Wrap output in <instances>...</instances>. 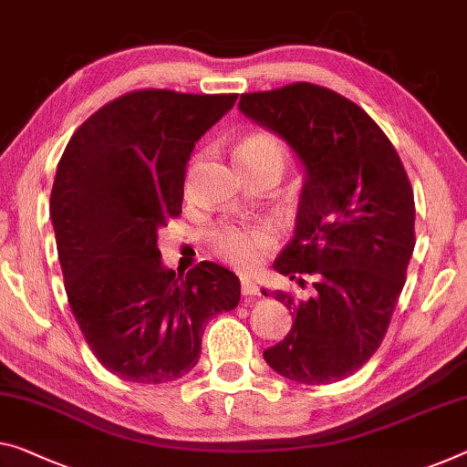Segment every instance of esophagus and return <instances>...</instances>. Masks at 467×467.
<instances>
[{"instance_id": "1", "label": "esophagus", "mask_w": 467, "mask_h": 467, "mask_svg": "<svg viewBox=\"0 0 467 467\" xmlns=\"http://www.w3.org/2000/svg\"><path fill=\"white\" fill-rule=\"evenodd\" d=\"M242 294L244 296H261V288L250 277H242Z\"/></svg>"}]
</instances>
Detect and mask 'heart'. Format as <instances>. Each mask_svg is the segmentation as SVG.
I'll return each instance as SVG.
<instances>
[{
    "mask_svg": "<svg viewBox=\"0 0 467 467\" xmlns=\"http://www.w3.org/2000/svg\"><path fill=\"white\" fill-rule=\"evenodd\" d=\"M238 162L244 171L275 167L279 173L285 164V148L274 135L254 131L238 146ZM213 253L225 258L242 271L261 267L265 254L275 246V234L269 225H221L209 234Z\"/></svg>",
    "mask_w": 467,
    "mask_h": 467,
    "instance_id": "obj_1",
    "label": "heart"
}]
</instances>
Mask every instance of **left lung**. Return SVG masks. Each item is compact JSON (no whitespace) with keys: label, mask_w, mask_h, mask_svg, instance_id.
I'll return each mask as SVG.
<instances>
[{"label":"left lung","mask_w":467,"mask_h":467,"mask_svg":"<svg viewBox=\"0 0 467 467\" xmlns=\"http://www.w3.org/2000/svg\"><path fill=\"white\" fill-rule=\"evenodd\" d=\"M240 110L282 135L305 164L296 234L274 267L300 285L308 275L315 294L274 292L292 327L263 357L294 382H338L379 348L405 285L415 246L407 171L376 120L321 85L242 93Z\"/></svg>","instance_id":"obj_1"}]
</instances>
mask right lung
Segmentation results:
<instances>
[{
  "mask_svg": "<svg viewBox=\"0 0 467 467\" xmlns=\"http://www.w3.org/2000/svg\"><path fill=\"white\" fill-rule=\"evenodd\" d=\"M238 93L138 89L93 112L56 169L49 214L68 305L110 374L164 384L198 363L204 326L240 303V279L202 261L164 269L159 229L182 214L196 141Z\"/></svg>",
  "mask_w": 467,
  "mask_h": 467,
  "instance_id": "right-lung-1",
  "label": "right lung"
}]
</instances>
